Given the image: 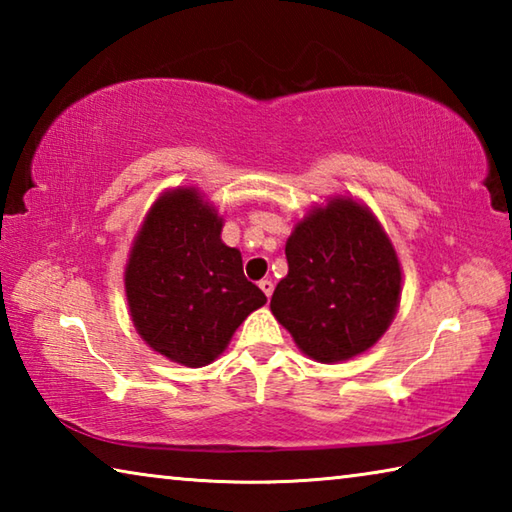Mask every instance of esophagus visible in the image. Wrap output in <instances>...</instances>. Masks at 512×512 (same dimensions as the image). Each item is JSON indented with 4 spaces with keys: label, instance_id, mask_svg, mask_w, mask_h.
<instances>
[{
    "label": "esophagus",
    "instance_id": "34e87169",
    "mask_svg": "<svg viewBox=\"0 0 512 512\" xmlns=\"http://www.w3.org/2000/svg\"><path fill=\"white\" fill-rule=\"evenodd\" d=\"M259 289L264 291L266 298H271V293H273V280H268V277H266V280L259 282Z\"/></svg>",
    "mask_w": 512,
    "mask_h": 512
}]
</instances>
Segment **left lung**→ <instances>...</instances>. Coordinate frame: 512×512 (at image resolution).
I'll return each instance as SVG.
<instances>
[{
	"mask_svg": "<svg viewBox=\"0 0 512 512\" xmlns=\"http://www.w3.org/2000/svg\"><path fill=\"white\" fill-rule=\"evenodd\" d=\"M289 273L271 311L298 348L320 363H339L372 348L397 314L400 259L366 205L332 198L287 239Z\"/></svg>",
	"mask_w": 512,
	"mask_h": 512,
	"instance_id": "8db88e82",
	"label": "left lung"
}]
</instances>
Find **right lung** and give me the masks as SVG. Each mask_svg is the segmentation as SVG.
I'll return each mask as SVG.
<instances>
[{"mask_svg": "<svg viewBox=\"0 0 512 512\" xmlns=\"http://www.w3.org/2000/svg\"><path fill=\"white\" fill-rule=\"evenodd\" d=\"M223 219L194 187L164 192L146 214L124 284L133 325L149 348L189 368L212 363L266 302L241 253L221 241Z\"/></svg>", "mask_w": 512, "mask_h": 512, "instance_id": "add662e5", "label": "right lung"}]
</instances>
